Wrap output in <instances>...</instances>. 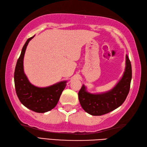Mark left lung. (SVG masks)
Wrapping results in <instances>:
<instances>
[{
	"instance_id": "obj_1",
	"label": "left lung",
	"mask_w": 147,
	"mask_h": 147,
	"mask_svg": "<svg viewBox=\"0 0 147 147\" xmlns=\"http://www.w3.org/2000/svg\"><path fill=\"white\" fill-rule=\"evenodd\" d=\"M125 69L123 76L113 88L109 91L92 93L83 85L78 93V98L83 110L92 115L107 114L123 104L128 94L132 78L131 64L126 55Z\"/></svg>"
}]
</instances>
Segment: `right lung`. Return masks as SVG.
<instances>
[{
    "mask_svg": "<svg viewBox=\"0 0 147 147\" xmlns=\"http://www.w3.org/2000/svg\"><path fill=\"white\" fill-rule=\"evenodd\" d=\"M34 36L27 40L17 61L14 76L15 88L19 100L24 106L38 113H44L57 105L67 81L46 87L36 86L30 82L24 73L23 61L27 46Z\"/></svg>",
    "mask_w": 147,
    "mask_h": 147,
    "instance_id": "obj_1",
    "label": "right lung"
}]
</instances>
